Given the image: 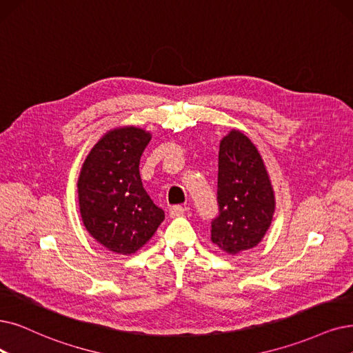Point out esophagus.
I'll return each mask as SVG.
<instances>
[{
    "label": "esophagus",
    "instance_id": "34e87169",
    "mask_svg": "<svg viewBox=\"0 0 353 353\" xmlns=\"http://www.w3.org/2000/svg\"><path fill=\"white\" fill-rule=\"evenodd\" d=\"M184 207L182 205H172L171 208H169V217H172V219H175V217H179V216H182L184 214Z\"/></svg>",
    "mask_w": 353,
    "mask_h": 353
}]
</instances>
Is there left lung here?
Here are the masks:
<instances>
[{"mask_svg": "<svg viewBox=\"0 0 353 353\" xmlns=\"http://www.w3.org/2000/svg\"><path fill=\"white\" fill-rule=\"evenodd\" d=\"M217 203L211 242L229 255L258 246L271 225L275 195L261 153L241 130L220 142Z\"/></svg>", "mask_w": 353, "mask_h": 353, "instance_id": "1", "label": "left lung"}]
</instances>
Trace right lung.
<instances>
[{
  "mask_svg": "<svg viewBox=\"0 0 353 353\" xmlns=\"http://www.w3.org/2000/svg\"><path fill=\"white\" fill-rule=\"evenodd\" d=\"M150 137L134 125L107 132L88 153L78 178L83 225L98 243L120 255L143 248L165 219L139 174Z\"/></svg>",
  "mask_w": 353,
  "mask_h": 353,
  "instance_id": "obj_1",
  "label": "right lung"
}]
</instances>
